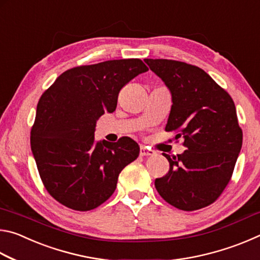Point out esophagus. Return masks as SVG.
Segmentation results:
<instances>
[{
    "instance_id": "34e87169",
    "label": "esophagus",
    "mask_w": 260,
    "mask_h": 260,
    "mask_svg": "<svg viewBox=\"0 0 260 260\" xmlns=\"http://www.w3.org/2000/svg\"><path fill=\"white\" fill-rule=\"evenodd\" d=\"M152 150H150V149H147L146 147H141L140 148V155L141 156H152L153 155Z\"/></svg>"
}]
</instances>
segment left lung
<instances>
[{"label":"left lung","mask_w":260,"mask_h":260,"mask_svg":"<svg viewBox=\"0 0 260 260\" xmlns=\"http://www.w3.org/2000/svg\"><path fill=\"white\" fill-rule=\"evenodd\" d=\"M144 61L172 94V107L165 127L187 148L171 158L170 170L155 180L167 203L183 211L205 208L219 199L234 171L243 133L234 101L204 70L184 61Z\"/></svg>","instance_id":"8db88e82"}]
</instances>
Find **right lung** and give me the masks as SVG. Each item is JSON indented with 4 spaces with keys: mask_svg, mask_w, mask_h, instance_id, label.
<instances>
[{
    "mask_svg": "<svg viewBox=\"0 0 260 260\" xmlns=\"http://www.w3.org/2000/svg\"><path fill=\"white\" fill-rule=\"evenodd\" d=\"M148 68L139 58L81 65L60 74L41 95L30 149L42 183L69 209L89 211L116 190L118 175L139 156L134 140L96 141V121L117 108L121 88Z\"/></svg>",
    "mask_w": 260,
    "mask_h": 260,
    "instance_id": "obj_1",
    "label": "right lung"
}]
</instances>
